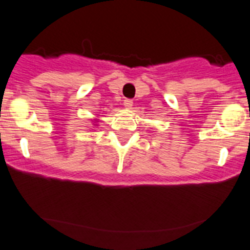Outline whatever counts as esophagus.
Segmentation results:
<instances>
[{"label": "esophagus", "mask_w": 250, "mask_h": 250, "mask_svg": "<svg viewBox=\"0 0 250 250\" xmlns=\"http://www.w3.org/2000/svg\"><path fill=\"white\" fill-rule=\"evenodd\" d=\"M123 105H125V109H130V107L133 106V101H130V99H125Z\"/></svg>", "instance_id": "1"}]
</instances>
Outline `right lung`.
<instances>
[{"label":"right lung","instance_id":"obj_1","mask_svg":"<svg viewBox=\"0 0 250 250\" xmlns=\"http://www.w3.org/2000/svg\"><path fill=\"white\" fill-rule=\"evenodd\" d=\"M98 122H99V118H93V123H94L93 125H97Z\"/></svg>","mask_w":250,"mask_h":250}]
</instances>
